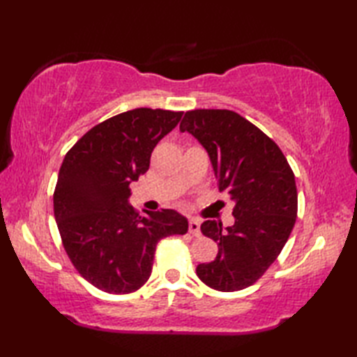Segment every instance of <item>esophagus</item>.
Here are the masks:
<instances>
[{"label":"esophagus","instance_id":"1","mask_svg":"<svg viewBox=\"0 0 357 357\" xmlns=\"http://www.w3.org/2000/svg\"><path fill=\"white\" fill-rule=\"evenodd\" d=\"M188 231H190L193 236H199L201 234V222L198 221V219L192 218L190 222H188Z\"/></svg>","mask_w":357,"mask_h":357}]
</instances>
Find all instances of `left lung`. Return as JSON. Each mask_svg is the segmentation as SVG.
<instances>
[{
  "label": "left lung",
  "mask_w": 357,
  "mask_h": 357,
  "mask_svg": "<svg viewBox=\"0 0 357 357\" xmlns=\"http://www.w3.org/2000/svg\"><path fill=\"white\" fill-rule=\"evenodd\" d=\"M179 130L207 150L219 192L234 202L231 227L202 222L204 236L219 250L215 261L196 267V275L219 291L244 290L276 261L294 227L298 190L291 167L276 142L236 112L190 110Z\"/></svg>",
  "instance_id": "obj_1"
}]
</instances>
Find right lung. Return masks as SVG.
I'll list each match as a JSON object with an SVG mask.
<instances>
[{"instance_id":"add662e5","label":"right lung","mask_w":357,"mask_h":357,"mask_svg":"<svg viewBox=\"0 0 357 357\" xmlns=\"http://www.w3.org/2000/svg\"><path fill=\"white\" fill-rule=\"evenodd\" d=\"M183 112L133 109L105 119L67 151L53 210L67 256L87 282L112 294L136 291L151 275L156 244L185 234L188 221L162 208L139 216L130 185Z\"/></svg>"}]
</instances>
